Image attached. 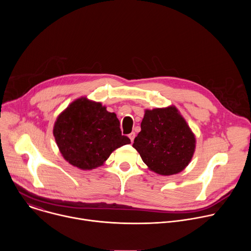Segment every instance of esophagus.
Segmentation results:
<instances>
[{"mask_svg":"<svg viewBox=\"0 0 251 251\" xmlns=\"http://www.w3.org/2000/svg\"><path fill=\"white\" fill-rule=\"evenodd\" d=\"M129 138H130L131 142L133 143V141H134V138H135V133H134V132H132L131 134H129Z\"/></svg>","mask_w":251,"mask_h":251,"instance_id":"obj_1","label":"esophagus"}]
</instances>
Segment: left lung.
I'll use <instances>...</instances> for the list:
<instances>
[{
  "mask_svg": "<svg viewBox=\"0 0 251 251\" xmlns=\"http://www.w3.org/2000/svg\"><path fill=\"white\" fill-rule=\"evenodd\" d=\"M196 136L174 105L146 109L133 147L148 169L161 176L184 171L196 151Z\"/></svg>",
  "mask_w": 251,
  "mask_h": 251,
  "instance_id": "1",
  "label": "left lung"
}]
</instances>
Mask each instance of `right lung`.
<instances>
[{
    "label": "right lung",
    "mask_w": 251,
    "mask_h": 251,
    "mask_svg": "<svg viewBox=\"0 0 251 251\" xmlns=\"http://www.w3.org/2000/svg\"><path fill=\"white\" fill-rule=\"evenodd\" d=\"M53 136L64 160L85 171L103 166L113 151L131 143L116 114L87 97L75 99L57 116Z\"/></svg>",
    "instance_id": "right-lung-1"
}]
</instances>
